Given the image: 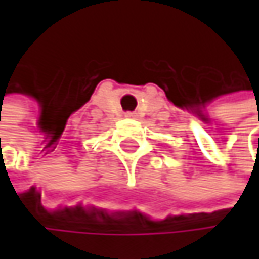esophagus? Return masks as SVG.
<instances>
[{"label": "esophagus", "instance_id": "obj_1", "mask_svg": "<svg viewBox=\"0 0 259 259\" xmlns=\"http://www.w3.org/2000/svg\"><path fill=\"white\" fill-rule=\"evenodd\" d=\"M126 117H129V118H135V117H136V114H135V112H127V114H126Z\"/></svg>", "mask_w": 259, "mask_h": 259}]
</instances>
